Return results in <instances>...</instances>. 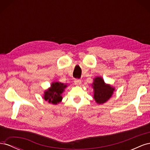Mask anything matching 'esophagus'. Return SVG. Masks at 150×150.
<instances>
[{"label": "esophagus", "mask_w": 150, "mask_h": 150, "mask_svg": "<svg viewBox=\"0 0 150 150\" xmlns=\"http://www.w3.org/2000/svg\"><path fill=\"white\" fill-rule=\"evenodd\" d=\"M74 83L76 85H78V86H79L81 84V81L80 79H76L74 80Z\"/></svg>", "instance_id": "obj_1"}]
</instances>
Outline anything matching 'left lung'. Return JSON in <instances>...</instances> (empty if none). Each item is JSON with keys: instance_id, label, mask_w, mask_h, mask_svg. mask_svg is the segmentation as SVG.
Masks as SVG:
<instances>
[{"instance_id": "8db88e82", "label": "left lung", "mask_w": 150, "mask_h": 150, "mask_svg": "<svg viewBox=\"0 0 150 150\" xmlns=\"http://www.w3.org/2000/svg\"><path fill=\"white\" fill-rule=\"evenodd\" d=\"M92 86L94 89V99L99 104L106 103L115 91V88L105 84L101 77L95 78Z\"/></svg>"}]
</instances>
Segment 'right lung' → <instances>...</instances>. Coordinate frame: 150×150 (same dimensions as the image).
<instances>
[{
	"instance_id": "1",
	"label": "right lung",
	"mask_w": 150,
	"mask_h": 150,
	"mask_svg": "<svg viewBox=\"0 0 150 150\" xmlns=\"http://www.w3.org/2000/svg\"><path fill=\"white\" fill-rule=\"evenodd\" d=\"M66 87V84L61 83H52L51 85V88L44 92V99L49 103L57 104L62 101V97L61 94Z\"/></svg>"
}]
</instances>
